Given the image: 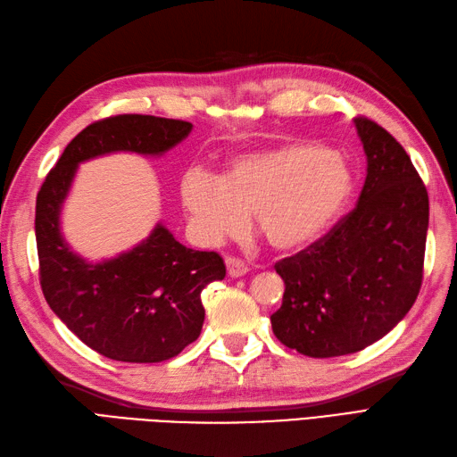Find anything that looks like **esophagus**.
<instances>
[{
	"instance_id": "34e87169",
	"label": "esophagus",
	"mask_w": 457,
	"mask_h": 457,
	"mask_svg": "<svg viewBox=\"0 0 457 457\" xmlns=\"http://www.w3.org/2000/svg\"><path fill=\"white\" fill-rule=\"evenodd\" d=\"M250 271V267L238 258H227V273L230 277H242Z\"/></svg>"
}]
</instances>
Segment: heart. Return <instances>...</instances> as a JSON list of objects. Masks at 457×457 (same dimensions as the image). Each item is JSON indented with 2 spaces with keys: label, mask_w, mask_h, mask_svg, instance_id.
<instances>
[{
  "label": "heart",
  "mask_w": 457,
  "mask_h": 457,
  "mask_svg": "<svg viewBox=\"0 0 457 457\" xmlns=\"http://www.w3.org/2000/svg\"><path fill=\"white\" fill-rule=\"evenodd\" d=\"M351 170L321 145L291 141L232 159L222 176L205 166L182 174L180 195L192 235L215 246L253 225L275 250H300L321 238L351 194Z\"/></svg>",
  "instance_id": "b5f03b06"
}]
</instances>
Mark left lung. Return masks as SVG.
Returning <instances> with one entry per match:
<instances>
[{"instance_id": "left-lung-1", "label": "left lung", "mask_w": 457, "mask_h": 457, "mask_svg": "<svg viewBox=\"0 0 457 457\" xmlns=\"http://www.w3.org/2000/svg\"><path fill=\"white\" fill-rule=\"evenodd\" d=\"M366 153L361 197L326 237L275 263L285 281L275 337L312 359L369 347L413 306L422 283L428 194L409 154L369 118L354 120Z\"/></svg>"}]
</instances>
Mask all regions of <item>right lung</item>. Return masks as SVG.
I'll return each mask as SVG.
<instances>
[{
    "mask_svg": "<svg viewBox=\"0 0 457 457\" xmlns=\"http://www.w3.org/2000/svg\"><path fill=\"white\" fill-rule=\"evenodd\" d=\"M190 121L121 114L87 126L62 153L37 195V248L44 298L87 347L121 362H161L194 343L205 320L202 291L225 279L217 252L186 248L161 222L136 248L100 263L77 255L60 232L77 164L129 151L162 154Z\"/></svg>",
    "mask_w": 457,
    "mask_h": 457,
    "instance_id": "add662e5",
    "label": "right lung"
}]
</instances>
